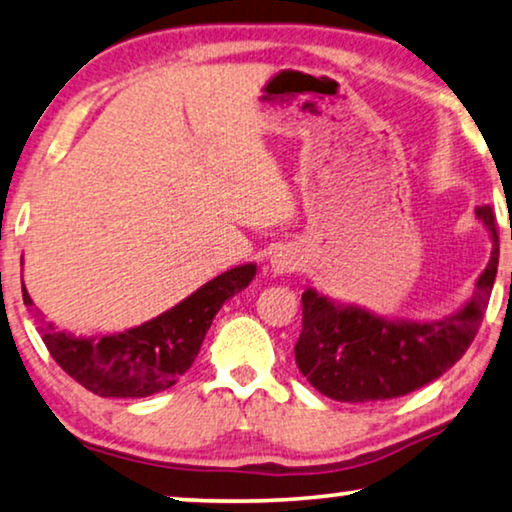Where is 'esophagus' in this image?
Instances as JSON below:
<instances>
[{"instance_id": "obj_1", "label": "esophagus", "mask_w": 512, "mask_h": 512, "mask_svg": "<svg viewBox=\"0 0 512 512\" xmlns=\"http://www.w3.org/2000/svg\"><path fill=\"white\" fill-rule=\"evenodd\" d=\"M269 264H271V271L273 273H278V276H282V273H289V271L296 269V255L289 253L287 248H280V250H276V253L271 255Z\"/></svg>"}]
</instances>
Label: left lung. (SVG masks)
Wrapping results in <instances>:
<instances>
[{
	"label": "left lung",
	"instance_id": "8db88e82",
	"mask_svg": "<svg viewBox=\"0 0 512 512\" xmlns=\"http://www.w3.org/2000/svg\"><path fill=\"white\" fill-rule=\"evenodd\" d=\"M492 236V255L469 301L432 322L379 317L368 308L340 303L308 287L301 296L303 331L294 347L301 375L326 398L381 402L439 379L474 342L499 266L492 207H478Z\"/></svg>",
	"mask_w": 512,
	"mask_h": 512
}]
</instances>
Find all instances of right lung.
<instances>
[{
  "label": "right lung",
  "mask_w": 512,
  "mask_h": 512,
  "mask_svg": "<svg viewBox=\"0 0 512 512\" xmlns=\"http://www.w3.org/2000/svg\"><path fill=\"white\" fill-rule=\"evenodd\" d=\"M255 273L253 262L234 266L163 315L103 338H78L43 319H38V333L61 370L87 391L101 398H149L167 391L188 372L216 312L246 289ZM22 301L29 310L34 308L25 282Z\"/></svg>",
  "instance_id": "1"
}]
</instances>
